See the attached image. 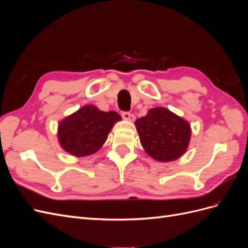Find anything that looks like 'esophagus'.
<instances>
[{
  "mask_svg": "<svg viewBox=\"0 0 248 248\" xmlns=\"http://www.w3.org/2000/svg\"><path fill=\"white\" fill-rule=\"evenodd\" d=\"M121 115H122L123 119L128 120V121H133V120H134V115L131 114L130 111H122Z\"/></svg>",
  "mask_w": 248,
  "mask_h": 248,
  "instance_id": "34e87169",
  "label": "esophagus"
}]
</instances>
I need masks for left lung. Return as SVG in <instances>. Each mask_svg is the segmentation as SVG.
Segmentation results:
<instances>
[{"mask_svg": "<svg viewBox=\"0 0 248 248\" xmlns=\"http://www.w3.org/2000/svg\"><path fill=\"white\" fill-rule=\"evenodd\" d=\"M136 125L141 146L156 160H175L189 144V124L167 108L150 109L147 116L137 120Z\"/></svg>", "mask_w": 248, "mask_h": 248, "instance_id": "1", "label": "left lung"}]
</instances>
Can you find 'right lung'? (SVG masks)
I'll list each match as a JSON object with an SVG mask.
<instances>
[{
	"label": "right lung",
	"instance_id": "obj_1",
	"mask_svg": "<svg viewBox=\"0 0 248 248\" xmlns=\"http://www.w3.org/2000/svg\"><path fill=\"white\" fill-rule=\"evenodd\" d=\"M121 120L117 111H101L93 106L79 108L59 124V140L65 151L87 156L98 151L114 124Z\"/></svg>",
	"mask_w": 248,
	"mask_h": 248
}]
</instances>
